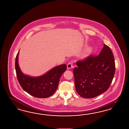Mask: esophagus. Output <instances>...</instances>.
Returning a JSON list of instances; mask_svg holds the SVG:
<instances>
[{
    "label": "esophagus",
    "mask_w": 129,
    "mask_h": 129,
    "mask_svg": "<svg viewBox=\"0 0 129 129\" xmlns=\"http://www.w3.org/2000/svg\"><path fill=\"white\" fill-rule=\"evenodd\" d=\"M73 67V63L72 62L69 63L67 65V69H70L71 68H72Z\"/></svg>",
    "instance_id": "esophagus-1"
}]
</instances>
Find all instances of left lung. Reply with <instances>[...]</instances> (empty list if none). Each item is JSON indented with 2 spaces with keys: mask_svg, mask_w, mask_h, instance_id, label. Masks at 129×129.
<instances>
[{
  "mask_svg": "<svg viewBox=\"0 0 129 129\" xmlns=\"http://www.w3.org/2000/svg\"><path fill=\"white\" fill-rule=\"evenodd\" d=\"M76 64L73 70L75 88L81 97L95 98L108 90L115 70L114 56L108 46L104 44L99 55L90 56Z\"/></svg>",
  "mask_w": 129,
  "mask_h": 129,
  "instance_id": "left-lung-1",
  "label": "left lung"
}]
</instances>
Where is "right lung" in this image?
<instances>
[{
    "label": "right lung",
    "instance_id": "right-lung-1",
    "mask_svg": "<svg viewBox=\"0 0 129 129\" xmlns=\"http://www.w3.org/2000/svg\"><path fill=\"white\" fill-rule=\"evenodd\" d=\"M18 51L15 61L16 73L18 81L24 91L37 98H47L54 94L59 85V80L66 71L67 66L61 64L54 67L45 74L38 77L24 74L18 64Z\"/></svg>",
    "mask_w": 129,
    "mask_h": 129
}]
</instances>
